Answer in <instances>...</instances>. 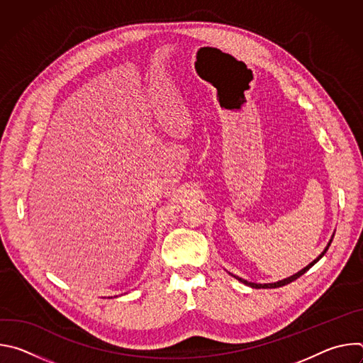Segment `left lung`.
Returning a JSON list of instances; mask_svg holds the SVG:
<instances>
[{"instance_id":"1","label":"left lung","mask_w":363,"mask_h":363,"mask_svg":"<svg viewBox=\"0 0 363 363\" xmlns=\"http://www.w3.org/2000/svg\"><path fill=\"white\" fill-rule=\"evenodd\" d=\"M333 237H335V233H333V235H332V238L329 240V242H328V245L325 247V250L315 258V260L310 263V264H307L304 269H301L300 272H297L296 274H293V276H290V277H287V279H283V280H279V281H274V283H264V284H262V283H251V281H247V280H244V279H241V277H238V276H234V274H231L234 279H237L238 281H241L242 284H245V286H250V287H252V289H277V287H281V286H286V284H289V283H291V281H294V280H297L301 274H304L308 269H312L320 258L326 254V251L329 250V247H330V244H332V241H333Z\"/></svg>"}]
</instances>
